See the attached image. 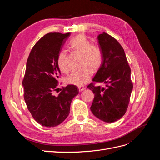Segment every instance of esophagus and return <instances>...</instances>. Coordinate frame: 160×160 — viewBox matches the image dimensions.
<instances>
[{
	"mask_svg": "<svg viewBox=\"0 0 160 160\" xmlns=\"http://www.w3.org/2000/svg\"><path fill=\"white\" fill-rule=\"evenodd\" d=\"M79 89V91L81 92V91H83L85 89V87H83V86H80L78 88Z\"/></svg>",
	"mask_w": 160,
	"mask_h": 160,
	"instance_id": "esophagus-1",
	"label": "esophagus"
}]
</instances>
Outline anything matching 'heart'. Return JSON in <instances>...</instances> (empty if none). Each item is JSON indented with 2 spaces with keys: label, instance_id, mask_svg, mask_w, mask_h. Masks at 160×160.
<instances>
[{
  "label": "heart",
  "instance_id": "obj_1",
  "mask_svg": "<svg viewBox=\"0 0 160 160\" xmlns=\"http://www.w3.org/2000/svg\"><path fill=\"white\" fill-rule=\"evenodd\" d=\"M68 47L75 54L81 55V65L83 68L72 71L66 77L67 83L77 86H82L88 83L93 75V69L98 70L103 62V55L98 45H92L91 42L84 35H78L70 41ZM57 65L62 72L69 70L68 57L67 52L61 51L57 57Z\"/></svg>",
  "mask_w": 160,
  "mask_h": 160
}]
</instances>
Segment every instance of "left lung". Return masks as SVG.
Segmentation results:
<instances>
[{
	"mask_svg": "<svg viewBox=\"0 0 160 160\" xmlns=\"http://www.w3.org/2000/svg\"><path fill=\"white\" fill-rule=\"evenodd\" d=\"M98 39L103 62L92 79L93 83L88 86L95 94L90 109L96 118L112 123L127 111L133 89L131 69L123 47L115 38L103 32ZM95 82H103L106 87L95 86Z\"/></svg>",
	"mask_w": 160,
	"mask_h": 160,
	"instance_id": "1",
	"label": "left lung"
}]
</instances>
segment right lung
<instances>
[{
  "label": "right lung",
  "instance_id": "right-lung-1",
  "mask_svg": "<svg viewBox=\"0 0 160 160\" xmlns=\"http://www.w3.org/2000/svg\"><path fill=\"white\" fill-rule=\"evenodd\" d=\"M70 32H49L34 45L27 61L22 81L27 107L37 123L55 127L68 117L71 101L78 95L76 86L68 85L55 96L57 79L61 74L57 57Z\"/></svg>",
  "mask_w": 160,
  "mask_h": 160
}]
</instances>
